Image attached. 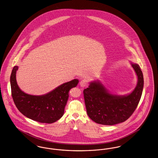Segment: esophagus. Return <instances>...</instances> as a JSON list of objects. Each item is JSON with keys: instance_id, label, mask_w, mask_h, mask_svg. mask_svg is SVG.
Returning <instances> with one entry per match:
<instances>
[{"instance_id": "obj_1", "label": "esophagus", "mask_w": 158, "mask_h": 158, "mask_svg": "<svg viewBox=\"0 0 158 158\" xmlns=\"http://www.w3.org/2000/svg\"><path fill=\"white\" fill-rule=\"evenodd\" d=\"M88 81H86V80H85V79H83V80H82L81 82H80V85H81V87H86L87 85H88Z\"/></svg>"}]
</instances>
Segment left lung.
Returning a JSON list of instances; mask_svg holds the SVG:
<instances>
[{"label":"left lung","mask_w":158,"mask_h":158,"mask_svg":"<svg viewBox=\"0 0 158 158\" xmlns=\"http://www.w3.org/2000/svg\"><path fill=\"white\" fill-rule=\"evenodd\" d=\"M138 81L132 92L126 96L109 94L99 82H92L83 90L89 117L96 123L114 125L125 122L132 114L139 104L143 88V76L139 65L132 63Z\"/></svg>","instance_id":"obj_1"}]
</instances>
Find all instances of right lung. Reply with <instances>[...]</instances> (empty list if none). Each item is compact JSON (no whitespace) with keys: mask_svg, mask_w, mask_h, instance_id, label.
I'll list each match as a JSON object with an SVG mask.
<instances>
[{"mask_svg":"<svg viewBox=\"0 0 158 158\" xmlns=\"http://www.w3.org/2000/svg\"><path fill=\"white\" fill-rule=\"evenodd\" d=\"M18 67L15 66L10 75L12 96L18 109L27 118L40 123H52L59 120L64 114L70 89L76 87L79 81L73 79L64 83L46 95H28L18 86Z\"/></svg>","mask_w":158,"mask_h":158,"instance_id":"obj_1","label":"right lung"}]
</instances>
